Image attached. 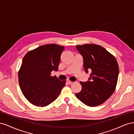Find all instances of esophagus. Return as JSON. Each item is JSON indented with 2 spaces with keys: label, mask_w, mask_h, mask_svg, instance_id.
<instances>
[{
  "label": "esophagus",
  "mask_w": 134,
  "mask_h": 134,
  "mask_svg": "<svg viewBox=\"0 0 134 134\" xmlns=\"http://www.w3.org/2000/svg\"><path fill=\"white\" fill-rule=\"evenodd\" d=\"M67 83L69 84H73L74 82H71V81H70V80H67Z\"/></svg>",
  "instance_id": "1"
}]
</instances>
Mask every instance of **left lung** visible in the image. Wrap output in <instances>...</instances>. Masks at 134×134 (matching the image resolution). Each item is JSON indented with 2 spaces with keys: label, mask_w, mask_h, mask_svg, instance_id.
Returning <instances> with one entry per match:
<instances>
[{
  "label": "left lung",
  "mask_w": 134,
  "mask_h": 134,
  "mask_svg": "<svg viewBox=\"0 0 134 134\" xmlns=\"http://www.w3.org/2000/svg\"><path fill=\"white\" fill-rule=\"evenodd\" d=\"M83 58L87 73L91 71L86 82H80L82 90L76 98L88 106L96 107L107 100L115 91L119 68L114 56L102 46L96 44L76 46Z\"/></svg>",
  "instance_id": "1"
}]
</instances>
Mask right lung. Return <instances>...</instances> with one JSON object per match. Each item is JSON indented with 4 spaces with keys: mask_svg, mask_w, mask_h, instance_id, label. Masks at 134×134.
Segmentation results:
<instances>
[{
    "mask_svg": "<svg viewBox=\"0 0 134 134\" xmlns=\"http://www.w3.org/2000/svg\"><path fill=\"white\" fill-rule=\"evenodd\" d=\"M65 47L47 44L28 52L18 72L20 88L25 98L35 106L45 107L58 98L65 80L52 76L58 71L60 56Z\"/></svg>",
    "mask_w": 134,
    "mask_h": 134,
    "instance_id": "obj_1",
    "label": "right lung"
}]
</instances>
